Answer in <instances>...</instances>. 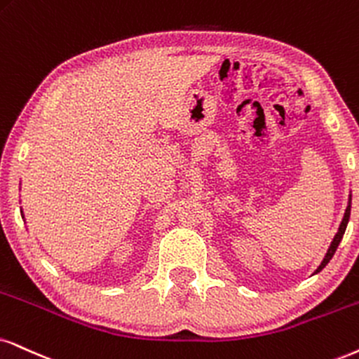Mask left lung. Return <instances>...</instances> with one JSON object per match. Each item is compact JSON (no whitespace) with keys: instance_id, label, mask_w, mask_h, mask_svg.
Listing matches in <instances>:
<instances>
[{"instance_id":"8db88e82","label":"left lung","mask_w":359,"mask_h":359,"mask_svg":"<svg viewBox=\"0 0 359 359\" xmlns=\"http://www.w3.org/2000/svg\"><path fill=\"white\" fill-rule=\"evenodd\" d=\"M349 213H351V195H349V202H348L346 212H344V217H343L341 224H339L338 232H337V235H334L333 242H331L330 248H328V252H326V255H325V258H323V262H321V265L318 266V269H316L315 273H318V271L323 270L325 266L328 265V262L331 260V257L334 255V252H337L338 245H339V242H341V238H343V235H344V230H346V225H348V220H349Z\"/></svg>"}]
</instances>
